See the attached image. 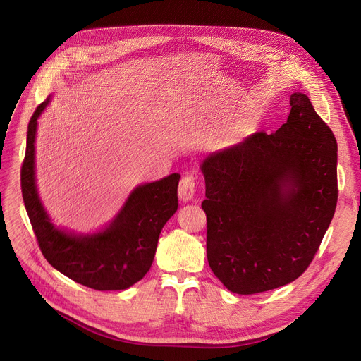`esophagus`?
<instances>
[{
    "label": "esophagus",
    "instance_id": "esophagus-1",
    "mask_svg": "<svg viewBox=\"0 0 361 361\" xmlns=\"http://www.w3.org/2000/svg\"><path fill=\"white\" fill-rule=\"evenodd\" d=\"M195 192V178L191 174H185L181 177L178 184V197L183 201L192 200Z\"/></svg>",
    "mask_w": 361,
    "mask_h": 361
}]
</instances>
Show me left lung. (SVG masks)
I'll return each instance as SVG.
<instances>
[{
  "instance_id": "left-lung-1",
  "label": "left lung",
  "mask_w": 361,
  "mask_h": 361,
  "mask_svg": "<svg viewBox=\"0 0 361 361\" xmlns=\"http://www.w3.org/2000/svg\"><path fill=\"white\" fill-rule=\"evenodd\" d=\"M276 133H254L201 164L207 260L233 293L286 286L313 262L336 212L337 141L302 92Z\"/></svg>"
}]
</instances>
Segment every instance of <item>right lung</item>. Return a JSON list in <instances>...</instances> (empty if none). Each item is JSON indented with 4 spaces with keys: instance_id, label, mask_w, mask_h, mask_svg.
<instances>
[{
    "instance_id": "1",
    "label": "right lung",
    "mask_w": 361,
    "mask_h": 361,
    "mask_svg": "<svg viewBox=\"0 0 361 361\" xmlns=\"http://www.w3.org/2000/svg\"><path fill=\"white\" fill-rule=\"evenodd\" d=\"M49 97L35 109L27 133L21 190L38 245L47 262L85 287L126 290L149 270L164 224L177 212L180 174L134 188L113 223L99 233L75 235L51 223L39 201L34 173L37 120Z\"/></svg>"
}]
</instances>
